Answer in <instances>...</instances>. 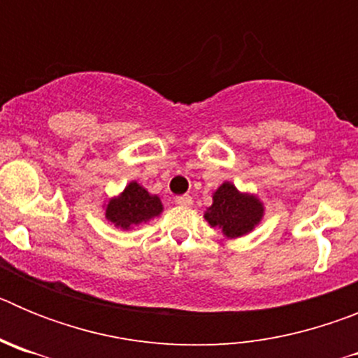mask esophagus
<instances>
[{
	"label": "esophagus",
	"mask_w": 358,
	"mask_h": 358,
	"mask_svg": "<svg viewBox=\"0 0 358 358\" xmlns=\"http://www.w3.org/2000/svg\"><path fill=\"white\" fill-rule=\"evenodd\" d=\"M192 197L189 195H179V197H176V204H179V206H192Z\"/></svg>",
	"instance_id": "1"
}]
</instances>
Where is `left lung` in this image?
Wrapping results in <instances>:
<instances>
[{
  "mask_svg": "<svg viewBox=\"0 0 358 358\" xmlns=\"http://www.w3.org/2000/svg\"><path fill=\"white\" fill-rule=\"evenodd\" d=\"M264 217V206L255 195L240 194L231 182H224L213 194V204L204 218L227 238L248 235Z\"/></svg>",
  "mask_w": 358,
  "mask_h": 358,
  "instance_id": "left-lung-1",
  "label": "left lung"
}]
</instances>
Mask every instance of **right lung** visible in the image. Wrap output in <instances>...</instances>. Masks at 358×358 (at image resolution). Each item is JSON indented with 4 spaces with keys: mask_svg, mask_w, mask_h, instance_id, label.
I'll use <instances>...</instances> for the list:
<instances>
[{
    "mask_svg": "<svg viewBox=\"0 0 358 358\" xmlns=\"http://www.w3.org/2000/svg\"><path fill=\"white\" fill-rule=\"evenodd\" d=\"M161 211H163V204L157 195H150L143 186H140L138 182H131L123 189L120 197L109 201L106 217L116 227L131 229L132 226H138V224L150 220L152 217H157Z\"/></svg>",
    "mask_w": 358,
    "mask_h": 358,
    "instance_id": "right-lung-1",
    "label": "right lung"
}]
</instances>
